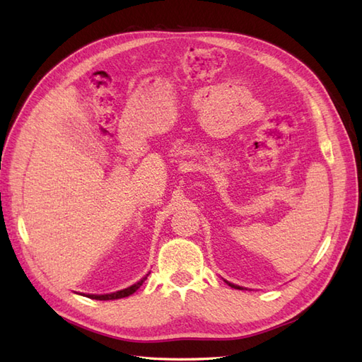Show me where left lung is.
Instances as JSON below:
<instances>
[{"mask_svg":"<svg viewBox=\"0 0 362 362\" xmlns=\"http://www.w3.org/2000/svg\"><path fill=\"white\" fill-rule=\"evenodd\" d=\"M226 284H228V286H229V287H233V288H237V290H242V287H238V286H234V284H231V282H228V281H226Z\"/></svg>","mask_w":362,"mask_h":362,"instance_id":"8db88e82","label":"left lung"}]
</instances>
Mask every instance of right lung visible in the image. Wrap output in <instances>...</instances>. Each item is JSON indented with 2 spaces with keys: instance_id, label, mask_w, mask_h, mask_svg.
<instances>
[{
  "instance_id": "obj_1",
  "label": "right lung",
  "mask_w": 362,
  "mask_h": 362,
  "mask_svg": "<svg viewBox=\"0 0 362 362\" xmlns=\"http://www.w3.org/2000/svg\"><path fill=\"white\" fill-rule=\"evenodd\" d=\"M146 278H148V275H146L144 279H140L137 284H134V286H131V287H128V288H125V290H120V291H116V293H112V294H103V296H100V294H87V298L96 299V300H113V299L127 298V296L133 294V293L141 286V284H144V282L146 281Z\"/></svg>"
}]
</instances>
